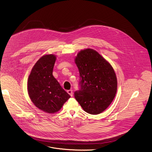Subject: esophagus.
<instances>
[{
  "instance_id": "34e87169",
  "label": "esophagus",
  "mask_w": 152,
  "mask_h": 152,
  "mask_svg": "<svg viewBox=\"0 0 152 152\" xmlns=\"http://www.w3.org/2000/svg\"><path fill=\"white\" fill-rule=\"evenodd\" d=\"M67 92V93H68L71 96H72V95H73V91H72V90H71V89H70V90H68Z\"/></svg>"
}]
</instances>
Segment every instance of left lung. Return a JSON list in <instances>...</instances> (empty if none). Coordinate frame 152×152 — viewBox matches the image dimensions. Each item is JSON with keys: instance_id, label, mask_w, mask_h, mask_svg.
<instances>
[{"instance_id": "obj_1", "label": "left lung", "mask_w": 152, "mask_h": 152, "mask_svg": "<svg viewBox=\"0 0 152 152\" xmlns=\"http://www.w3.org/2000/svg\"><path fill=\"white\" fill-rule=\"evenodd\" d=\"M75 60L80 77V89L75 92V98L85 111L99 114L109 107L117 93V80L114 69L91 48L81 50Z\"/></svg>"}]
</instances>
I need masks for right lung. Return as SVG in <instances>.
<instances>
[{
  "mask_svg": "<svg viewBox=\"0 0 152 152\" xmlns=\"http://www.w3.org/2000/svg\"><path fill=\"white\" fill-rule=\"evenodd\" d=\"M56 57L46 54L35 64L28 79V92L33 104L50 114L58 111L70 96L53 75Z\"/></svg>",
  "mask_w": 152,
  "mask_h": 152,
  "instance_id": "add662e5",
  "label": "right lung"
}]
</instances>
